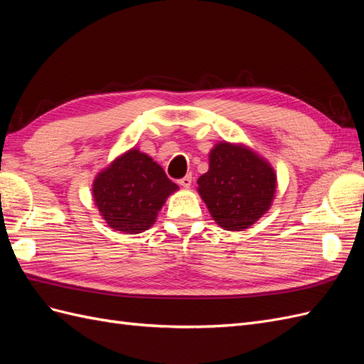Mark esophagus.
Masks as SVG:
<instances>
[{"mask_svg":"<svg viewBox=\"0 0 364 364\" xmlns=\"http://www.w3.org/2000/svg\"><path fill=\"white\" fill-rule=\"evenodd\" d=\"M191 182H193V178L188 174V176H185V178H182V179L179 181V185L183 186V188H190Z\"/></svg>","mask_w":364,"mask_h":364,"instance_id":"obj_1","label":"esophagus"}]
</instances>
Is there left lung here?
I'll use <instances>...</instances> for the list:
<instances>
[{"instance_id":"left-lung-1","label":"left lung","mask_w":364,"mask_h":364,"mask_svg":"<svg viewBox=\"0 0 364 364\" xmlns=\"http://www.w3.org/2000/svg\"><path fill=\"white\" fill-rule=\"evenodd\" d=\"M197 185L214 222L238 232L272 208L278 179L272 164L249 146L220 141L209 150V168Z\"/></svg>"}]
</instances>
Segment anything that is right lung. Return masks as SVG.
<instances>
[{
  "label": "right lung",
  "mask_w": 364,
  "mask_h": 364,
  "mask_svg": "<svg viewBox=\"0 0 364 364\" xmlns=\"http://www.w3.org/2000/svg\"><path fill=\"white\" fill-rule=\"evenodd\" d=\"M178 190L156 161L132 147L97 173L92 199L109 228L141 234L155 225L164 203Z\"/></svg>",
  "instance_id": "obj_1"
}]
</instances>
